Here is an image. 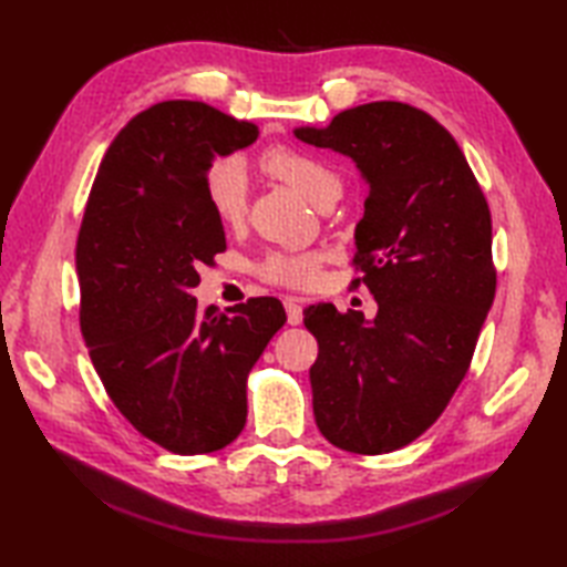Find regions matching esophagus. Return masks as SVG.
<instances>
[{
    "label": "esophagus",
    "mask_w": 567,
    "mask_h": 567,
    "mask_svg": "<svg viewBox=\"0 0 567 567\" xmlns=\"http://www.w3.org/2000/svg\"><path fill=\"white\" fill-rule=\"evenodd\" d=\"M285 309H287V321L292 323V327H299L302 323L305 315H302V299L299 297H285Z\"/></svg>",
    "instance_id": "esophagus-1"
}]
</instances>
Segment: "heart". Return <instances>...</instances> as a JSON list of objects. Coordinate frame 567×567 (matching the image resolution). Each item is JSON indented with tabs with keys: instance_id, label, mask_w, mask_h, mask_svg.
<instances>
[{
	"instance_id": "heart-1",
	"label": "heart",
	"mask_w": 567,
	"mask_h": 567,
	"mask_svg": "<svg viewBox=\"0 0 567 567\" xmlns=\"http://www.w3.org/2000/svg\"><path fill=\"white\" fill-rule=\"evenodd\" d=\"M260 167L315 204H327L341 189V179L329 163L292 146L268 148L260 155ZM204 192H207V202L219 224L236 228L246 221L248 183L244 167L236 161H219L212 165L207 179H204ZM319 262L321 258L311 250H272L258 262L256 272L275 285L307 287L317 280Z\"/></svg>"
}]
</instances>
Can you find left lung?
<instances>
[{
    "mask_svg": "<svg viewBox=\"0 0 567 567\" xmlns=\"http://www.w3.org/2000/svg\"><path fill=\"white\" fill-rule=\"evenodd\" d=\"M297 138L353 158L370 192L353 265L378 302L365 321L311 305L315 416L336 449L380 455L419 439L473 360L495 302L492 216L455 138L402 102H370Z\"/></svg>",
    "mask_w": 567,
    "mask_h": 567,
    "instance_id": "1",
    "label": "left lung"
}]
</instances>
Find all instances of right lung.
I'll return each mask as SVG.
<instances>
[{"label":"right lung","mask_w":567,"mask_h":567,"mask_svg":"<svg viewBox=\"0 0 567 567\" xmlns=\"http://www.w3.org/2000/svg\"><path fill=\"white\" fill-rule=\"evenodd\" d=\"M258 126L204 102L153 104L118 131L78 234L80 329L128 424L179 455L221 451L246 426L248 372L287 321L275 297L216 315L192 290L226 250L204 179Z\"/></svg>","instance_id":"1"}]
</instances>
